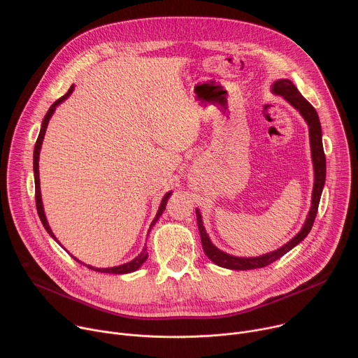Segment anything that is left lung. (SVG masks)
<instances>
[{
  "mask_svg": "<svg viewBox=\"0 0 358 358\" xmlns=\"http://www.w3.org/2000/svg\"><path fill=\"white\" fill-rule=\"evenodd\" d=\"M272 93L282 96L287 103H290L304 119V122L309 126V137H310V151H312V162H313V171H315V182H313V192H312V207L308 214V218H306L301 229L299 234H296L287 243L280 246L279 249L261 255V257H253V258H241V257H234V255H229L221 249H218L210 239L206 228H203L202 217L198 208H195L196 214V224L201 235V242H202V249L206 252L210 261H213L215 265L232 271H249V269H258V268H265L279 258H282L285 253H287L290 249H293L297 243H300L308 234L310 232L317 208H319V202L322 196V191L324 187L326 181V157H324V150H323V141H322V126L319 120V115L316 109L306 100L297 87L289 80V79H279L273 82L272 85Z\"/></svg>",
  "mask_w": 358,
  "mask_h": 358,
  "instance_id": "left-lung-1",
  "label": "left lung"
}]
</instances>
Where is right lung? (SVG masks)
Segmentation results:
<instances>
[{
	"label": "right lung",
	"mask_w": 358,
	"mask_h": 358,
	"mask_svg": "<svg viewBox=\"0 0 358 358\" xmlns=\"http://www.w3.org/2000/svg\"><path fill=\"white\" fill-rule=\"evenodd\" d=\"M73 89H75V86L72 85L71 86V89L68 90V93L66 94H64L61 99H58L55 103L49 108V110H48V113L45 115V117H43V120H42V126H41V131H39V136H38V138H36V143H35V148H34V177H35V201H36V211H38V215H39V218H41V222H42V225H43V228L46 229V232L52 236L58 243H59V241L57 239V236L54 235V232H52V229H50V227H49V224H48V220H46V217H45V211H43V203H42V196H41V187H39V152H41V147H42V141H43V137H45V131H46V127H48V123H49V120H50V117H52V115H54V112H55V109H57V106H59L64 100H66L69 96H71V93L73 92ZM170 195H171V192H167L166 195H164V198H163V201H162V203H160V207H159V211H157V214H156V217H155V220H152V222H151V225H150V229L155 227V224L159 221V218L163 215V213H164V210H166V206H167V201H169V198H170ZM150 229H148V232H150ZM61 245V243H59ZM72 258H75L73 255H72ZM148 258V253H147V248L144 246L143 248V250L140 252V255H137V257L133 259V261H130V262H127V264H123V265H119V266H113V268H94V266H90V265H86L85 264V266H87L89 269H92V271H96V272H101V273H113V275H124V273H130V272H134V271H137L144 262H145V259ZM76 259V258H75ZM78 262H80L79 259H76ZM80 264H83V262H80Z\"/></svg>",
	"instance_id": "add662e5"
}]
</instances>
